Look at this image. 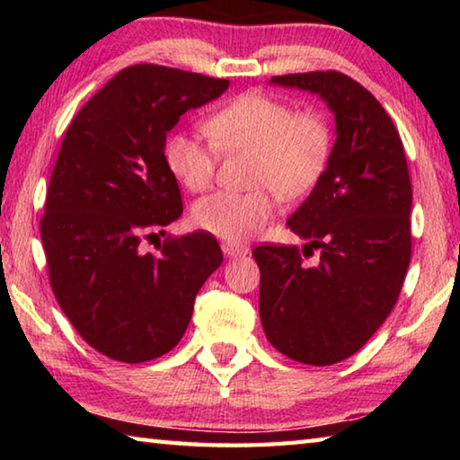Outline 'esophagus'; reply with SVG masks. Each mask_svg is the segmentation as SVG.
<instances>
[{
	"instance_id": "34e87169",
	"label": "esophagus",
	"mask_w": 460,
	"mask_h": 460,
	"mask_svg": "<svg viewBox=\"0 0 460 460\" xmlns=\"http://www.w3.org/2000/svg\"><path fill=\"white\" fill-rule=\"evenodd\" d=\"M221 249L225 255H229V258H237V255H245L249 249L243 243H235V241H223Z\"/></svg>"
}]
</instances>
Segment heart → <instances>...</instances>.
Segmentation results:
<instances>
[{"label": "heart", "instance_id": "heart-1", "mask_svg": "<svg viewBox=\"0 0 460 460\" xmlns=\"http://www.w3.org/2000/svg\"><path fill=\"white\" fill-rule=\"evenodd\" d=\"M205 139L176 131L164 146L166 164L192 192L211 186L225 154L247 152L249 190H219L192 207L199 229L227 241L252 237L276 208V197L292 200L313 190L332 154V129L316 109H294L266 93H243L207 119Z\"/></svg>", "mask_w": 460, "mask_h": 460}]
</instances>
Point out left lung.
Masks as SVG:
<instances>
[{
	"mask_svg": "<svg viewBox=\"0 0 460 460\" xmlns=\"http://www.w3.org/2000/svg\"><path fill=\"white\" fill-rule=\"evenodd\" d=\"M271 83L318 93L337 119L329 166L286 221L308 243L253 249L268 341L324 367L359 351L398 302L411 258L406 152L385 109L351 76L313 71ZM314 248L319 261L308 267Z\"/></svg>",
	"mask_w": 460,
	"mask_h": 460,
	"instance_id": "8db88e82",
	"label": "left lung"
}]
</instances>
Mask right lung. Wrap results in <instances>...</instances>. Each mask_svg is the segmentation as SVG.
<instances>
[{"label": "right lung", "instance_id": "1", "mask_svg": "<svg viewBox=\"0 0 460 460\" xmlns=\"http://www.w3.org/2000/svg\"><path fill=\"white\" fill-rule=\"evenodd\" d=\"M227 79L134 65L97 91L68 126L46 190L40 237L62 313L109 359L168 353L190 323L194 298L221 266L208 231L164 235L182 197L164 155L166 134L189 109L219 97Z\"/></svg>", "mask_w": 460, "mask_h": 460}]
</instances>
